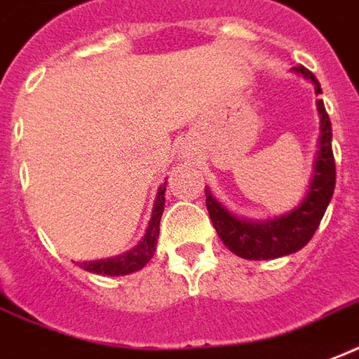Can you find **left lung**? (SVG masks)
<instances>
[{
    "instance_id": "8db88e82",
    "label": "left lung",
    "mask_w": 359,
    "mask_h": 359,
    "mask_svg": "<svg viewBox=\"0 0 359 359\" xmlns=\"http://www.w3.org/2000/svg\"><path fill=\"white\" fill-rule=\"evenodd\" d=\"M314 84V92L322 94L318 79L303 65L294 67ZM322 122L320 131V144L316 163H314V177L309 188L307 198L290 215L269 220V222H248L233 216L226 207L218 203L209 188H205L207 210L216 233L229 250L245 259H273L297 252L299 248L313 239L314 231L320 226L327 205L332 201L335 190V158L332 149V122L325 113L324 101H316Z\"/></svg>"
}]
</instances>
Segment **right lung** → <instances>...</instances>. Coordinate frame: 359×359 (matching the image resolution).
Returning <instances> with one entry per match:
<instances>
[{
  "instance_id": "obj_1",
  "label": "right lung",
  "mask_w": 359,
  "mask_h": 359,
  "mask_svg": "<svg viewBox=\"0 0 359 359\" xmlns=\"http://www.w3.org/2000/svg\"><path fill=\"white\" fill-rule=\"evenodd\" d=\"M163 205H165V184L158 190L154 210H152V218H150L149 222V229H147L143 241L133 250L122 254V256H116V258L88 262V264H82V267L90 271V273L111 275V277L130 275V273L143 269L144 265L149 264V259L152 258V254L156 250V243H158V235H160V218L161 212H163Z\"/></svg>"
}]
</instances>
